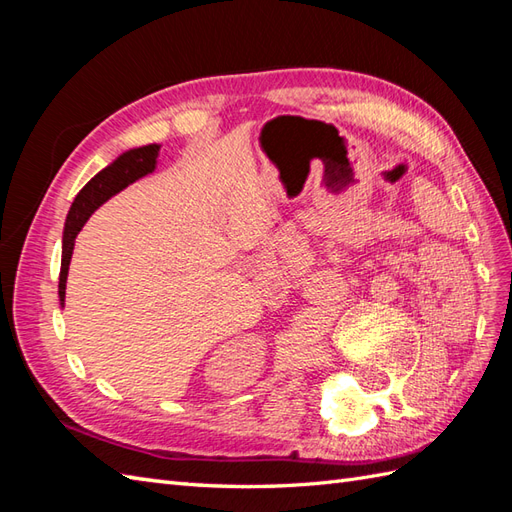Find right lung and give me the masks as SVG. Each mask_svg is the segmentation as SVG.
<instances>
[{
    "mask_svg": "<svg viewBox=\"0 0 512 512\" xmlns=\"http://www.w3.org/2000/svg\"><path fill=\"white\" fill-rule=\"evenodd\" d=\"M158 145H145L138 149H129L123 156H118L110 167H105L101 173L85 184V187L76 195L68 220H65L63 231V255H61V275H59V297L65 299V281H68V268L74 250V239L79 235L83 224L88 222V217L99 209V206L110 200L112 195L123 191L127 184L136 182L138 178L147 176L156 169L158 158Z\"/></svg>",
    "mask_w": 512,
    "mask_h": 512,
    "instance_id": "right-lung-1",
    "label": "right lung"
}]
</instances>
